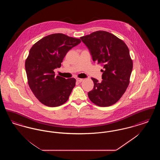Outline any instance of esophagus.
Wrapping results in <instances>:
<instances>
[{
  "mask_svg": "<svg viewBox=\"0 0 160 160\" xmlns=\"http://www.w3.org/2000/svg\"><path fill=\"white\" fill-rule=\"evenodd\" d=\"M77 82H79V83H80V82H82L83 80V78H77L76 79Z\"/></svg>",
  "mask_w": 160,
  "mask_h": 160,
  "instance_id": "34e87169",
  "label": "esophagus"
}]
</instances>
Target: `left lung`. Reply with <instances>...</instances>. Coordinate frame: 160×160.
Returning a JSON list of instances; mask_svg holds the SVG:
<instances>
[{
    "mask_svg": "<svg viewBox=\"0 0 160 160\" xmlns=\"http://www.w3.org/2000/svg\"><path fill=\"white\" fill-rule=\"evenodd\" d=\"M89 50L93 62L103 67L101 82L91 78L93 89L88 92L93 103L99 107L112 106L126 91L132 69L127 46L121 39L106 31L94 32L80 37Z\"/></svg>",
    "mask_w": 160,
    "mask_h": 160,
    "instance_id": "left-lung-1",
    "label": "left lung"
}]
</instances>
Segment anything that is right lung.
<instances>
[{
  "instance_id": "1",
  "label": "right lung",
  "mask_w": 160,
  "mask_h": 160,
  "mask_svg": "<svg viewBox=\"0 0 160 160\" xmlns=\"http://www.w3.org/2000/svg\"><path fill=\"white\" fill-rule=\"evenodd\" d=\"M80 42V39L54 33L32 47L25 62L28 82L34 95L45 106H59L68 99L76 79L55 77L53 70L61 67L67 52Z\"/></svg>"
}]
</instances>
